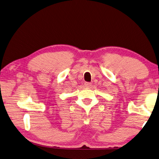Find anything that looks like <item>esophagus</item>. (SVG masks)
Here are the masks:
<instances>
[{"instance_id": "1", "label": "esophagus", "mask_w": 159, "mask_h": 159, "mask_svg": "<svg viewBox=\"0 0 159 159\" xmlns=\"http://www.w3.org/2000/svg\"><path fill=\"white\" fill-rule=\"evenodd\" d=\"M84 85H85V87H90V86L92 85V83H89V82H85Z\"/></svg>"}]
</instances>
